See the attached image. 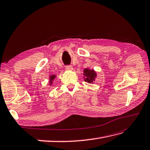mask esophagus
Segmentation results:
<instances>
[{"label": "esophagus", "mask_w": 150, "mask_h": 150, "mask_svg": "<svg viewBox=\"0 0 150 150\" xmlns=\"http://www.w3.org/2000/svg\"><path fill=\"white\" fill-rule=\"evenodd\" d=\"M65 69H66L67 71H72L73 67L72 65H67L65 67Z\"/></svg>", "instance_id": "obj_1"}]
</instances>
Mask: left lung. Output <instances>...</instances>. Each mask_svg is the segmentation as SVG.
Listing matches in <instances>:
<instances>
[{"label":"left lung","mask_w":150,"mask_h":150,"mask_svg":"<svg viewBox=\"0 0 150 150\" xmlns=\"http://www.w3.org/2000/svg\"><path fill=\"white\" fill-rule=\"evenodd\" d=\"M84 76H85V81L88 83H93V81L95 79L96 76V72L93 70L90 69H85L84 70Z\"/></svg>","instance_id":"1"}]
</instances>
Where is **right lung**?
<instances>
[{
  "mask_svg": "<svg viewBox=\"0 0 150 150\" xmlns=\"http://www.w3.org/2000/svg\"><path fill=\"white\" fill-rule=\"evenodd\" d=\"M55 78V76H50V83H52V81L53 80V79Z\"/></svg>",
  "mask_w": 150,
  "mask_h": 150,
  "instance_id": "obj_1",
  "label": "right lung"
}]
</instances>
